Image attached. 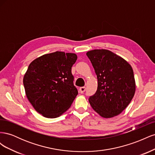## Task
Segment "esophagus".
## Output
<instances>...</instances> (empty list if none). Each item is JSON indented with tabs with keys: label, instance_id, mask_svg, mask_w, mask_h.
<instances>
[{
	"label": "esophagus",
	"instance_id": "obj_1",
	"mask_svg": "<svg viewBox=\"0 0 155 155\" xmlns=\"http://www.w3.org/2000/svg\"><path fill=\"white\" fill-rule=\"evenodd\" d=\"M86 90V88L85 87H80L79 88V92H80L81 94H83L84 92Z\"/></svg>",
	"mask_w": 155,
	"mask_h": 155
}]
</instances>
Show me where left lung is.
<instances>
[{
    "label": "left lung",
    "mask_w": 155,
    "mask_h": 155,
    "mask_svg": "<svg viewBox=\"0 0 155 155\" xmlns=\"http://www.w3.org/2000/svg\"><path fill=\"white\" fill-rule=\"evenodd\" d=\"M87 55L97 79V91L88 98L92 108L105 118L120 114L129 105L136 91L130 64L108 50H92Z\"/></svg>",
    "instance_id": "1"
}]
</instances>
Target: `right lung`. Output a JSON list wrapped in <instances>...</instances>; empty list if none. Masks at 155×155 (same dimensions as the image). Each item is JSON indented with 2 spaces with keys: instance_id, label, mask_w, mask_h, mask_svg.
Returning a JSON list of instances; mask_svg holds the SVG:
<instances>
[{
  "instance_id": "add662e5",
  "label": "right lung",
  "mask_w": 155,
  "mask_h": 155,
  "mask_svg": "<svg viewBox=\"0 0 155 155\" xmlns=\"http://www.w3.org/2000/svg\"><path fill=\"white\" fill-rule=\"evenodd\" d=\"M76 54L55 51L37 58L30 64L23 78L28 100L46 118L63 114L78 95L74 85L72 67Z\"/></svg>"
}]
</instances>
